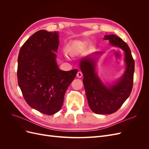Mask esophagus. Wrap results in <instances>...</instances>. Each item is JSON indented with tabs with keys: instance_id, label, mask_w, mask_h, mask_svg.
<instances>
[{
	"instance_id": "esophagus-1",
	"label": "esophagus",
	"mask_w": 149,
	"mask_h": 149,
	"mask_svg": "<svg viewBox=\"0 0 149 149\" xmlns=\"http://www.w3.org/2000/svg\"><path fill=\"white\" fill-rule=\"evenodd\" d=\"M82 75H83V73L81 71H78L77 74H76V76H77L78 78H81Z\"/></svg>"
}]
</instances>
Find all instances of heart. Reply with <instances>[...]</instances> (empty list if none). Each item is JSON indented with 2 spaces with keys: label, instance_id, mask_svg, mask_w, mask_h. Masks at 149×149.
<instances>
[{
  "label": "heart",
  "instance_id": "1",
  "mask_svg": "<svg viewBox=\"0 0 149 149\" xmlns=\"http://www.w3.org/2000/svg\"><path fill=\"white\" fill-rule=\"evenodd\" d=\"M81 45L78 43H71L68 45L66 47V52L70 56H74L79 52Z\"/></svg>",
  "mask_w": 149,
  "mask_h": 149
}]
</instances>
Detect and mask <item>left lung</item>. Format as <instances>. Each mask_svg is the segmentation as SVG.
I'll return each mask as SVG.
<instances>
[{
  "label": "left lung",
  "instance_id": "obj_1",
  "mask_svg": "<svg viewBox=\"0 0 149 149\" xmlns=\"http://www.w3.org/2000/svg\"><path fill=\"white\" fill-rule=\"evenodd\" d=\"M112 45L118 47L125 52V73L118 82L106 86L96 73V61L89 56L81 60L79 67L83 74V84L90 109L97 114H111L116 112L131 93L135 63L130 49L124 41L115 35H105ZM96 52L95 55L101 54Z\"/></svg>",
  "mask_w": 149,
  "mask_h": 149
}]
</instances>
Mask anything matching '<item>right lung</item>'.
Wrapping results in <instances>:
<instances>
[{"mask_svg":"<svg viewBox=\"0 0 149 149\" xmlns=\"http://www.w3.org/2000/svg\"><path fill=\"white\" fill-rule=\"evenodd\" d=\"M58 34L37 31L22 46L18 56V84L25 101L47 115L60 110L66 89L78 71L58 68L55 53L59 45Z\"/></svg>","mask_w":149,"mask_h":149,"instance_id":"right-lung-1","label":"right lung"}]
</instances>
